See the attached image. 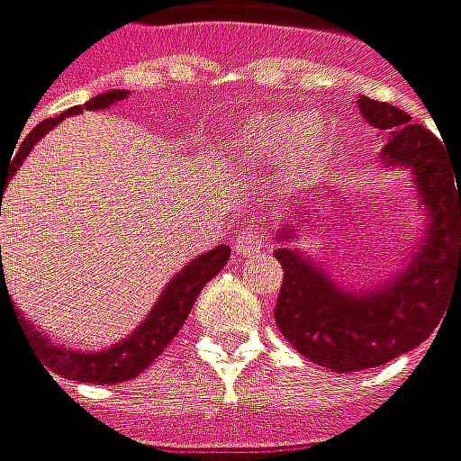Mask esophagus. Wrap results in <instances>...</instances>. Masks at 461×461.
Listing matches in <instances>:
<instances>
[{
  "instance_id": "1",
  "label": "esophagus",
  "mask_w": 461,
  "mask_h": 461,
  "mask_svg": "<svg viewBox=\"0 0 461 461\" xmlns=\"http://www.w3.org/2000/svg\"><path fill=\"white\" fill-rule=\"evenodd\" d=\"M267 244V228H265V222H259V220H251L247 228L236 236V251L239 254H244V257H251V254H257L259 249H265Z\"/></svg>"
}]
</instances>
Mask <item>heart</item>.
I'll use <instances>...</instances> for the list:
<instances>
[{
	"instance_id": "obj_1",
	"label": "heart",
	"mask_w": 461,
	"mask_h": 461,
	"mask_svg": "<svg viewBox=\"0 0 461 461\" xmlns=\"http://www.w3.org/2000/svg\"><path fill=\"white\" fill-rule=\"evenodd\" d=\"M233 147L251 162L285 157L288 173L304 178L325 165L333 136L325 120L317 115H307L302 110H276L241 122Z\"/></svg>"
}]
</instances>
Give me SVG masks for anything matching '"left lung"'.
Masks as SVG:
<instances>
[{
    "label": "left lung",
    "mask_w": 461,
    "mask_h": 461,
    "mask_svg": "<svg viewBox=\"0 0 461 461\" xmlns=\"http://www.w3.org/2000/svg\"><path fill=\"white\" fill-rule=\"evenodd\" d=\"M357 107L385 136L383 167L411 173L428 220L399 273L375 288L341 285L307 251L291 247L302 228L299 214H307L312 199L302 196V212L278 228V330L299 354L333 373H359L407 354L436 330L451 296H461V165L448 162L441 141L404 110L367 96Z\"/></svg>",
    "instance_id": "obj_1"
}]
</instances>
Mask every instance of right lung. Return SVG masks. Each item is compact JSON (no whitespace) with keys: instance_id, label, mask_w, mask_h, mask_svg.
Returning a JSON list of instances; mask_svg holds the SVG:
<instances>
[{"instance_id":"obj_1","label":"right lung","mask_w":461,"mask_h":461,"mask_svg":"<svg viewBox=\"0 0 461 461\" xmlns=\"http://www.w3.org/2000/svg\"><path fill=\"white\" fill-rule=\"evenodd\" d=\"M125 96H128V91L113 88V91H104V94L88 99L83 107H70L68 113H62L59 117H50V120L39 122L25 136V141L20 144V151L13 157V165L7 170L0 167V207L5 188H7L10 178L17 173V167L23 165V159L31 154V149H33V144L41 136H47L57 122H62V117L78 115L83 110H107V107H113L117 102H122ZM228 259H230V247H225V244H220L212 251L199 254L196 259H191L181 273L173 276V280L165 285L162 296L149 310L147 317L139 322V328H133L131 336H125L122 341L107 346V348L86 354V351H76V348H68V346L51 344L50 339H47V333H41V328H36L25 317H20V325H23L20 330L31 341L33 351L44 362V367L51 370V373H57V375H62V378L94 383V385H110V383H122V380L136 378L162 354V348H167V344L178 336V330H181V325L185 322L188 312H191L196 296L228 265ZM2 296H10L7 294V283H5V273H2L0 278V302ZM10 304H13V299H10Z\"/></svg>"}]
</instances>
